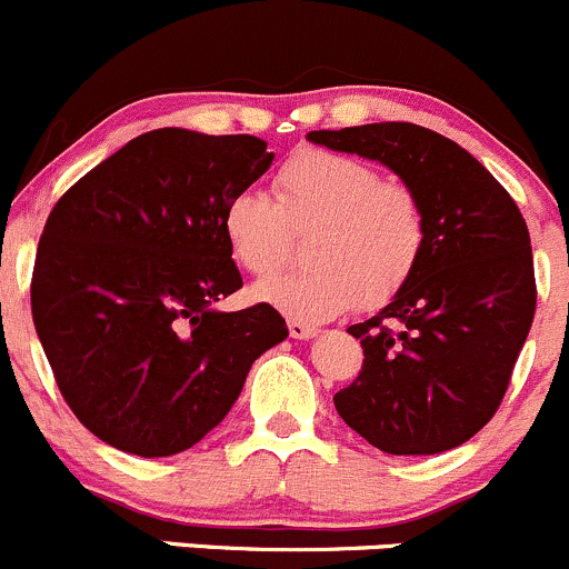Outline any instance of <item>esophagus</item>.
<instances>
[{"mask_svg": "<svg viewBox=\"0 0 569 569\" xmlns=\"http://www.w3.org/2000/svg\"><path fill=\"white\" fill-rule=\"evenodd\" d=\"M287 328H290V337L292 339H312V337H318V328H315L312 323H303V320L290 318V320H287Z\"/></svg>", "mask_w": 569, "mask_h": 569, "instance_id": "esophagus-1", "label": "esophagus"}]
</instances>
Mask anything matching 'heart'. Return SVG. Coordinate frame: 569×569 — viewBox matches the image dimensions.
Listing matches in <instances>:
<instances>
[{
  "instance_id": "1",
  "label": "heart",
  "mask_w": 569,
  "mask_h": 569,
  "mask_svg": "<svg viewBox=\"0 0 569 569\" xmlns=\"http://www.w3.org/2000/svg\"><path fill=\"white\" fill-rule=\"evenodd\" d=\"M232 260L266 279L290 260L292 236L309 232L301 271L268 279L254 296L298 320H326L359 301L383 309L413 282L427 251L421 197L361 158L307 148L273 178V199L236 191L221 210Z\"/></svg>"
}]
</instances>
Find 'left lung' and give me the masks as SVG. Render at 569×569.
<instances>
[{
  "label": "left lung",
  "instance_id": "left-lung-1",
  "mask_svg": "<svg viewBox=\"0 0 569 569\" xmlns=\"http://www.w3.org/2000/svg\"><path fill=\"white\" fill-rule=\"evenodd\" d=\"M309 142L372 158L421 197L427 251L413 282L348 328L359 378L333 395L345 425L386 455H438L499 411L537 309L529 227L507 189L458 142L372 122Z\"/></svg>",
  "mask_w": 569,
  "mask_h": 569
}]
</instances>
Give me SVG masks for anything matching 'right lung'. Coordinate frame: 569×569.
<instances>
[{
	"label": "right lung",
	"mask_w": 569,
	"mask_h": 569,
	"mask_svg": "<svg viewBox=\"0 0 569 569\" xmlns=\"http://www.w3.org/2000/svg\"><path fill=\"white\" fill-rule=\"evenodd\" d=\"M271 161L249 133L158 128L57 199L29 287L34 331L68 408L109 447H194L287 337L271 303L210 309L243 287L221 210Z\"/></svg>",
	"instance_id": "1"
}]
</instances>
